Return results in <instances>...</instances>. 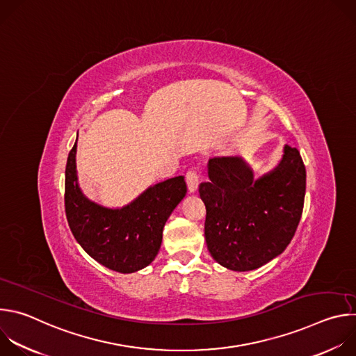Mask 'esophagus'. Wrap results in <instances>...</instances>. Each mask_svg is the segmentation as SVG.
<instances>
[{"label": "esophagus", "instance_id": "obj_1", "mask_svg": "<svg viewBox=\"0 0 356 356\" xmlns=\"http://www.w3.org/2000/svg\"><path fill=\"white\" fill-rule=\"evenodd\" d=\"M186 183L190 193H194L198 187V175L194 170H188L186 173Z\"/></svg>", "mask_w": 356, "mask_h": 356}]
</instances>
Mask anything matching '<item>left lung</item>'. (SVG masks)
Here are the masks:
<instances>
[{
  "label": "left lung",
  "mask_w": 356,
  "mask_h": 356,
  "mask_svg": "<svg viewBox=\"0 0 356 356\" xmlns=\"http://www.w3.org/2000/svg\"><path fill=\"white\" fill-rule=\"evenodd\" d=\"M209 177L198 193L211 257L227 269L248 272L280 255L302 214L306 168L300 152L286 145L280 163L258 180L242 158H213Z\"/></svg>",
  "instance_id": "left-lung-1"
}]
</instances>
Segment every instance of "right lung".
Masks as SVG:
<instances>
[{
	"mask_svg": "<svg viewBox=\"0 0 356 356\" xmlns=\"http://www.w3.org/2000/svg\"><path fill=\"white\" fill-rule=\"evenodd\" d=\"M76 149L69 152L65 181V209L69 227L88 255L103 266L134 273L152 264L162 243L163 227L187 193L183 176L146 188L122 209H107L80 190Z\"/></svg>",
	"mask_w": 356,
	"mask_h": 356,
	"instance_id": "1",
	"label": "right lung"
}]
</instances>
